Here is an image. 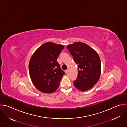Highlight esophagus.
I'll return each instance as SVG.
<instances>
[{
  "label": "esophagus",
  "mask_w": 127,
  "mask_h": 127,
  "mask_svg": "<svg viewBox=\"0 0 127 127\" xmlns=\"http://www.w3.org/2000/svg\"><path fill=\"white\" fill-rule=\"evenodd\" d=\"M68 72V69L66 70H65V73H66V74H67Z\"/></svg>",
  "instance_id": "34e87169"
}]
</instances>
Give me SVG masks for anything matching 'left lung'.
Wrapping results in <instances>:
<instances>
[{
	"label": "left lung",
	"mask_w": 127,
	"mask_h": 127,
	"mask_svg": "<svg viewBox=\"0 0 127 127\" xmlns=\"http://www.w3.org/2000/svg\"><path fill=\"white\" fill-rule=\"evenodd\" d=\"M67 49L78 65V75L73 81L80 91L92 88L98 81L101 73V62L97 53L88 45L75 42L68 45Z\"/></svg>",
	"instance_id": "left-lung-1"
}]
</instances>
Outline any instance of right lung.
<instances>
[{"instance_id": "right-lung-1", "label": "right lung", "mask_w": 127, "mask_h": 127, "mask_svg": "<svg viewBox=\"0 0 127 127\" xmlns=\"http://www.w3.org/2000/svg\"><path fill=\"white\" fill-rule=\"evenodd\" d=\"M64 48L63 45L47 42L32 54L29 64L30 76L40 92L51 94L58 88L65 73L57 59Z\"/></svg>"}]
</instances>
